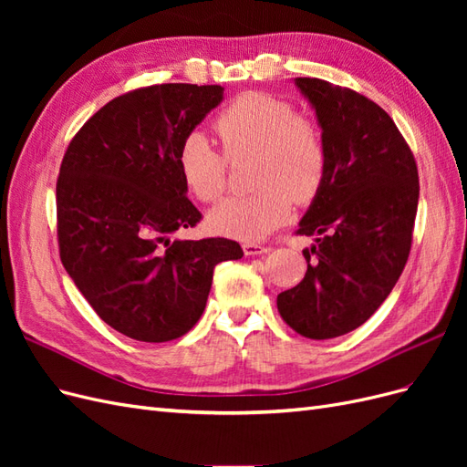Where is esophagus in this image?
I'll return each mask as SVG.
<instances>
[{"label": "esophagus", "mask_w": 467, "mask_h": 467, "mask_svg": "<svg viewBox=\"0 0 467 467\" xmlns=\"http://www.w3.org/2000/svg\"><path fill=\"white\" fill-rule=\"evenodd\" d=\"M268 251V247L261 245V244H244V253L247 257H257V255H265Z\"/></svg>", "instance_id": "obj_1"}]
</instances>
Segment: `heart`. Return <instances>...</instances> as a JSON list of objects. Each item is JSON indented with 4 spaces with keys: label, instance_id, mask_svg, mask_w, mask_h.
<instances>
[{
    "label": "heart",
    "instance_id": "b5f03b06",
    "mask_svg": "<svg viewBox=\"0 0 467 467\" xmlns=\"http://www.w3.org/2000/svg\"><path fill=\"white\" fill-rule=\"evenodd\" d=\"M225 158H253L249 185L257 189L210 210L208 225L222 235L259 242L285 222L292 201L304 204L323 185L327 169L319 126L294 115V107L265 93L235 97L216 117ZM179 173L201 202L218 201L225 189V160L202 132H191L177 153Z\"/></svg>",
    "mask_w": 467,
    "mask_h": 467
}]
</instances>
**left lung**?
Segmentation results:
<instances>
[{
  "instance_id": "8db88e82",
  "label": "left lung",
  "mask_w": 467,
  "mask_h": 467,
  "mask_svg": "<svg viewBox=\"0 0 467 467\" xmlns=\"http://www.w3.org/2000/svg\"><path fill=\"white\" fill-rule=\"evenodd\" d=\"M314 107L327 150L323 185L300 235L307 271L278 294V312L307 338L341 337L384 304L411 251L419 173L388 112L364 95L317 78H296Z\"/></svg>"
}]
</instances>
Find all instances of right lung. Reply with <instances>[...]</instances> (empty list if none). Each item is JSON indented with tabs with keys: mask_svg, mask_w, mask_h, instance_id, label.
Here are the masks:
<instances>
[{
	"mask_svg": "<svg viewBox=\"0 0 467 467\" xmlns=\"http://www.w3.org/2000/svg\"><path fill=\"white\" fill-rule=\"evenodd\" d=\"M222 99L223 88L192 83L124 93L64 153L56 182L62 265L97 316L136 341L191 331L214 266L244 257L232 239H171L202 218L187 199L179 146Z\"/></svg>",
	"mask_w": 467,
	"mask_h": 467,
	"instance_id": "obj_1",
	"label": "right lung"
}]
</instances>
